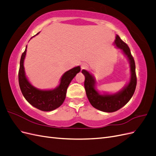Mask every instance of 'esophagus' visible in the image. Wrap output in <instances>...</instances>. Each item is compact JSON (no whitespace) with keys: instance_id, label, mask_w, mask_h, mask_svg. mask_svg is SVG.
<instances>
[{"instance_id":"obj_1","label":"esophagus","mask_w":156,"mask_h":156,"mask_svg":"<svg viewBox=\"0 0 156 156\" xmlns=\"http://www.w3.org/2000/svg\"><path fill=\"white\" fill-rule=\"evenodd\" d=\"M87 67V65L86 64H83L82 65V69H85Z\"/></svg>"}]
</instances>
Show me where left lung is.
<instances>
[{"label":"left lung","instance_id":"8db88e82","mask_svg":"<svg viewBox=\"0 0 156 156\" xmlns=\"http://www.w3.org/2000/svg\"><path fill=\"white\" fill-rule=\"evenodd\" d=\"M114 44L127 57L131 67V75L130 82L121 91L110 95L99 94L95 90L94 78L88 71L86 70H82V74L85 76L84 87L89 101L94 108L106 112H115L125 106L134 94L136 86L135 60L131 55L129 48L126 43L120 38L118 35H116Z\"/></svg>","mask_w":156,"mask_h":156}]
</instances>
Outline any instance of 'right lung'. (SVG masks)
<instances>
[{
  "mask_svg": "<svg viewBox=\"0 0 156 156\" xmlns=\"http://www.w3.org/2000/svg\"><path fill=\"white\" fill-rule=\"evenodd\" d=\"M27 46L21 57L18 73L19 84L22 94L28 103L41 110L48 112L59 107L65 99L66 90L70 82L80 71V66H78L66 71L61 77L59 86L54 90H40L31 85L26 78L23 66Z\"/></svg>",
  "mask_w": 156,
  "mask_h": 156,
  "instance_id": "1",
  "label": "right lung"
}]
</instances>
